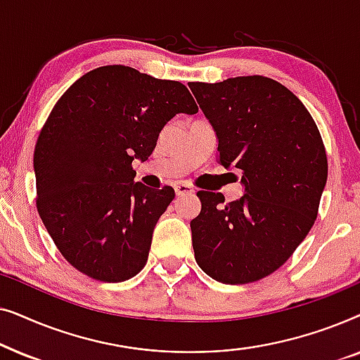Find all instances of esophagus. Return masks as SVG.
Returning <instances> with one entry per match:
<instances>
[{"instance_id":"34e87169","label":"esophagus","mask_w":360,"mask_h":360,"mask_svg":"<svg viewBox=\"0 0 360 360\" xmlns=\"http://www.w3.org/2000/svg\"><path fill=\"white\" fill-rule=\"evenodd\" d=\"M175 193L176 196H185V195H193L195 188L188 184H176L175 185Z\"/></svg>"}]
</instances>
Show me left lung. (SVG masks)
I'll return each instance as SVG.
<instances>
[{
  "mask_svg": "<svg viewBox=\"0 0 360 360\" xmlns=\"http://www.w3.org/2000/svg\"><path fill=\"white\" fill-rule=\"evenodd\" d=\"M218 136V164L239 169L245 195L198 191L191 219L196 264L211 278L243 285L274 274L318 216L328 157L318 126L287 86L262 75L188 83Z\"/></svg>",
  "mask_w": 360,
  "mask_h": 360,
  "instance_id": "1",
  "label": "left lung"
}]
</instances>
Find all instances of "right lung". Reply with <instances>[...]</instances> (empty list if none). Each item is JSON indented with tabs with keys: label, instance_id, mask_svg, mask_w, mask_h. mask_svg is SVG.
Here are the masks:
<instances>
[{
	"label": "right lung",
	"instance_id": "add662e5",
	"mask_svg": "<svg viewBox=\"0 0 360 360\" xmlns=\"http://www.w3.org/2000/svg\"><path fill=\"white\" fill-rule=\"evenodd\" d=\"M179 112H198L184 83L124 65L85 73L52 108L34 149L36 206L78 272L117 283L144 269L175 191L134 181L132 160L149 159Z\"/></svg>",
	"mask_w": 360,
	"mask_h": 360
}]
</instances>
